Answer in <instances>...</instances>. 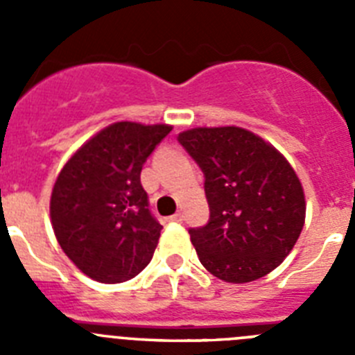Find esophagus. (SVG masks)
<instances>
[{
	"instance_id": "1",
	"label": "esophagus",
	"mask_w": 355,
	"mask_h": 355,
	"mask_svg": "<svg viewBox=\"0 0 355 355\" xmlns=\"http://www.w3.org/2000/svg\"><path fill=\"white\" fill-rule=\"evenodd\" d=\"M171 220L172 222H181V220H183V213H181V211L174 213V215L171 216Z\"/></svg>"
}]
</instances>
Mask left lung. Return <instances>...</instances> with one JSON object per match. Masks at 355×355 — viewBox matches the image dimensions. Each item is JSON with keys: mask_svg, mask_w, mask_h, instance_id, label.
Instances as JSON below:
<instances>
[{"mask_svg": "<svg viewBox=\"0 0 355 355\" xmlns=\"http://www.w3.org/2000/svg\"><path fill=\"white\" fill-rule=\"evenodd\" d=\"M178 140L205 172L209 222L188 231L202 266L233 284L270 274L291 252L306 220L293 167L243 128H193Z\"/></svg>", "mask_w": 355, "mask_h": 355, "instance_id": "obj_1", "label": "left lung"}]
</instances>
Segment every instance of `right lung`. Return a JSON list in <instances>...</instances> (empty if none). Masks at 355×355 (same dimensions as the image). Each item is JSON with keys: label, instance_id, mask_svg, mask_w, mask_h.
Here are the masks:
<instances>
[{"label": "right lung", "instance_id": "1", "mask_svg": "<svg viewBox=\"0 0 355 355\" xmlns=\"http://www.w3.org/2000/svg\"><path fill=\"white\" fill-rule=\"evenodd\" d=\"M172 126L114 122L67 159L49 202L62 250L94 281L124 283L149 265L162 225L149 211L142 165Z\"/></svg>", "mask_w": 355, "mask_h": 355}]
</instances>
